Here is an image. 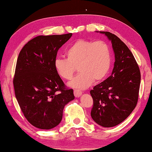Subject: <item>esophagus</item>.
<instances>
[{
	"label": "esophagus",
	"mask_w": 152,
	"mask_h": 152,
	"mask_svg": "<svg viewBox=\"0 0 152 152\" xmlns=\"http://www.w3.org/2000/svg\"><path fill=\"white\" fill-rule=\"evenodd\" d=\"M74 96H75V97H80L81 94H82V91L79 90V89H75V90L74 91Z\"/></svg>",
	"instance_id": "1"
}]
</instances>
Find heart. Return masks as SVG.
Masks as SVG:
<instances>
[{
  "mask_svg": "<svg viewBox=\"0 0 152 152\" xmlns=\"http://www.w3.org/2000/svg\"><path fill=\"white\" fill-rule=\"evenodd\" d=\"M67 58L54 60L55 71L61 78L70 80L78 68L80 73L69 83L74 88L84 89L94 81L102 80L110 71L112 51L107 42L102 40L78 39L67 49Z\"/></svg>",
  "mask_w": 152,
  "mask_h": 152,
  "instance_id": "1",
  "label": "heart"
}]
</instances>
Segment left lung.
Instances as JSON below:
<instances>
[{"mask_svg": "<svg viewBox=\"0 0 152 152\" xmlns=\"http://www.w3.org/2000/svg\"><path fill=\"white\" fill-rule=\"evenodd\" d=\"M112 41L115 54L112 75L94 87L91 118L104 127H114L127 118L138 102L140 72L127 46L115 34L100 31Z\"/></svg>", "mask_w": 152, "mask_h": 152, "instance_id": "obj_1", "label": "left lung"}]
</instances>
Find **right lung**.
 <instances>
[{
    "mask_svg": "<svg viewBox=\"0 0 152 152\" xmlns=\"http://www.w3.org/2000/svg\"><path fill=\"white\" fill-rule=\"evenodd\" d=\"M72 36H38L19 53L13 84L17 101L30 124L41 129L61 123L64 107L74 99L54 67L58 50Z\"/></svg>",
    "mask_w": 152,
    "mask_h": 152,
    "instance_id": "add662e5",
    "label": "right lung"
}]
</instances>
